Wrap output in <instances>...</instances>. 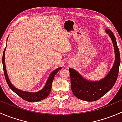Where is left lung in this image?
Returning <instances> with one entry per match:
<instances>
[{"label": "left lung", "mask_w": 122, "mask_h": 122, "mask_svg": "<svg viewBox=\"0 0 122 122\" xmlns=\"http://www.w3.org/2000/svg\"><path fill=\"white\" fill-rule=\"evenodd\" d=\"M105 31L112 41L115 53L114 64L107 76L97 81H88L75 70L69 68L71 90L76 97L82 100L94 102L99 100L113 87L117 78L120 63V52L113 33L109 29H106Z\"/></svg>", "instance_id": "8db88e82"}]
</instances>
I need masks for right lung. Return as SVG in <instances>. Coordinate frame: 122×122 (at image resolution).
<instances>
[{
  "label": "right lung",
  "instance_id": "right-lung-1",
  "mask_svg": "<svg viewBox=\"0 0 122 122\" xmlns=\"http://www.w3.org/2000/svg\"><path fill=\"white\" fill-rule=\"evenodd\" d=\"M6 47L5 48L4 51H3V57H2V64H3V71H4L5 77L7 83H8L9 87H10L11 90L13 92H14L16 94H18L19 97L22 98V99L25 100L27 101V102H39V101L45 99V98L47 97L50 94V92L51 90V87H52V83L53 81V80L56 74L61 69V67L56 69L55 70L52 71L51 73V74L49 76L47 80L46 84L44 88L41 90L39 91L38 92H35V93H31V92H24V91L20 90L18 89V88H15L12 83L10 81L9 79L8 78V76L7 74L6 70V66H5V51Z\"/></svg>",
  "mask_w": 122,
  "mask_h": 122
}]
</instances>
